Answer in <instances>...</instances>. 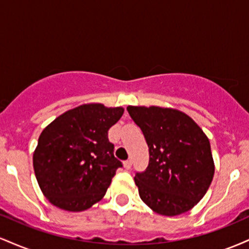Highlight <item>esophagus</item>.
I'll list each match as a JSON object with an SVG mask.
<instances>
[{
  "mask_svg": "<svg viewBox=\"0 0 249 249\" xmlns=\"http://www.w3.org/2000/svg\"><path fill=\"white\" fill-rule=\"evenodd\" d=\"M131 166H132V161H131V160L124 161V167L126 168V170H130Z\"/></svg>",
  "mask_w": 249,
  "mask_h": 249,
  "instance_id": "34e87169",
  "label": "esophagus"
}]
</instances>
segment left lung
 I'll list each match as a JSON object with an SVG mask.
<instances>
[{
	"mask_svg": "<svg viewBox=\"0 0 249 249\" xmlns=\"http://www.w3.org/2000/svg\"><path fill=\"white\" fill-rule=\"evenodd\" d=\"M141 127L150 160L134 182L141 199L156 213L182 214L204 198L214 176L207 136L186 113L159 107H127Z\"/></svg>",
	"mask_w": 249,
	"mask_h": 249,
	"instance_id": "left-lung-1",
	"label": "left lung"
}]
</instances>
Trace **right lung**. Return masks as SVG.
Here are the masks:
<instances>
[{
	"mask_svg": "<svg viewBox=\"0 0 249 249\" xmlns=\"http://www.w3.org/2000/svg\"><path fill=\"white\" fill-rule=\"evenodd\" d=\"M123 107L83 104L50 123L42 131L34 152L35 176L53 206L81 212L107 193L122 161L107 131L121 119Z\"/></svg>",
	"mask_w": 249,
	"mask_h": 249,
	"instance_id": "right-lung-1",
	"label": "right lung"
}]
</instances>
